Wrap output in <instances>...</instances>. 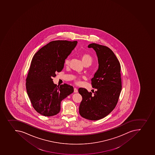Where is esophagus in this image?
<instances>
[{"label":"esophagus","instance_id":"esophagus-1","mask_svg":"<svg viewBox=\"0 0 155 155\" xmlns=\"http://www.w3.org/2000/svg\"><path fill=\"white\" fill-rule=\"evenodd\" d=\"M78 92V90L77 89V88H74V93H77V92Z\"/></svg>","mask_w":155,"mask_h":155}]
</instances>
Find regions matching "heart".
Returning a JSON list of instances; mask_svg holds the SVG:
<instances>
[{"instance_id":"b5f03b06","label":"heart","mask_w":155,"mask_h":155,"mask_svg":"<svg viewBox=\"0 0 155 155\" xmlns=\"http://www.w3.org/2000/svg\"><path fill=\"white\" fill-rule=\"evenodd\" d=\"M81 59L84 64H85L87 63H89L91 64L94 60V58L92 56L87 53H84L81 54ZM70 61H71V60H70V57H67L64 60V64L66 66H68L70 64ZM74 81L77 84H80L81 83V81L79 78H75Z\"/></svg>"}]
</instances>
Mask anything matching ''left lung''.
Returning <instances> with one entry per match:
<instances>
[{
    "instance_id": "8db88e82",
    "label": "left lung",
    "mask_w": 155,
    "mask_h": 155,
    "mask_svg": "<svg viewBox=\"0 0 155 155\" xmlns=\"http://www.w3.org/2000/svg\"><path fill=\"white\" fill-rule=\"evenodd\" d=\"M97 56L98 68L91 79L92 94L85 88L78 92L82 99L79 112L84 118L98 120L109 114L117 104L122 89L120 63L113 51L106 46L95 43L89 44Z\"/></svg>"
}]
</instances>
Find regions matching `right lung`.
<instances>
[{
	"instance_id": "add662e5",
	"label": "right lung",
	"mask_w": 155,
	"mask_h": 155,
	"mask_svg": "<svg viewBox=\"0 0 155 155\" xmlns=\"http://www.w3.org/2000/svg\"><path fill=\"white\" fill-rule=\"evenodd\" d=\"M77 43L76 41H54L33 56L26 80L27 92L34 108L43 116L57 114L61 101L74 92V87L67 84L57 87L53 78L56 73L63 70L64 60Z\"/></svg>"
}]
</instances>
